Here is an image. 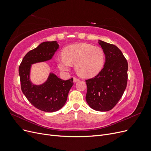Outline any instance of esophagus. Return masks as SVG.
<instances>
[{
  "instance_id": "1",
  "label": "esophagus",
  "mask_w": 151,
  "mask_h": 151,
  "mask_svg": "<svg viewBox=\"0 0 151 151\" xmlns=\"http://www.w3.org/2000/svg\"><path fill=\"white\" fill-rule=\"evenodd\" d=\"M79 81V79L78 78H77V77H74V83H76V82Z\"/></svg>"
}]
</instances>
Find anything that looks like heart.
<instances>
[{
	"label": "heart",
	"instance_id": "1",
	"mask_svg": "<svg viewBox=\"0 0 151 151\" xmlns=\"http://www.w3.org/2000/svg\"><path fill=\"white\" fill-rule=\"evenodd\" d=\"M104 63V53L101 48L88 43L72 45L57 59V65L61 71L68 72L75 64L77 74L83 77H92L101 71Z\"/></svg>",
	"mask_w": 151,
	"mask_h": 151
}]
</instances>
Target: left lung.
Instances as JSON below:
<instances>
[{
  "label": "left lung",
  "instance_id": "8db88e82",
  "mask_svg": "<svg viewBox=\"0 0 151 151\" xmlns=\"http://www.w3.org/2000/svg\"><path fill=\"white\" fill-rule=\"evenodd\" d=\"M98 43L105 55V63L96 76L86 81V99L94 110L107 111L119 101L126 89L128 63L115 45L101 40H98Z\"/></svg>",
  "mask_w": 151,
  "mask_h": 151
}]
</instances>
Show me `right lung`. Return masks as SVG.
Masks as SVG:
<instances>
[{
	"label": "right lung",
	"instance_id": "right-lung-1",
	"mask_svg": "<svg viewBox=\"0 0 151 151\" xmlns=\"http://www.w3.org/2000/svg\"><path fill=\"white\" fill-rule=\"evenodd\" d=\"M58 48L56 41L43 42L26 54L19 67L22 93L35 108L45 112L57 111L64 106L73 78L64 81L50 72L43 84H34L30 79L31 68L34 63L51 60Z\"/></svg>",
	"mask_w": 151,
	"mask_h": 151
}]
</instances>
